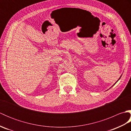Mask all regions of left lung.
Instances as JSON below:
<instances>
[{
    "mask_svg": "<svg viewBox=\"0 0 131 131\" xmlns=\"http://www.w3.org/2000/svg\"><path fill=\"white\" fill-rule=\"evenodd\" d=\"M121 77H120V78H121ZM120 78H119V79H120ZM117 82H118V81H117Z\"/></svg>",
    "mask_w": 131,
    "mask_h": 131,
    "instance_id": "left-lung-1",
    "label": "left lung"
}]
</instances>
